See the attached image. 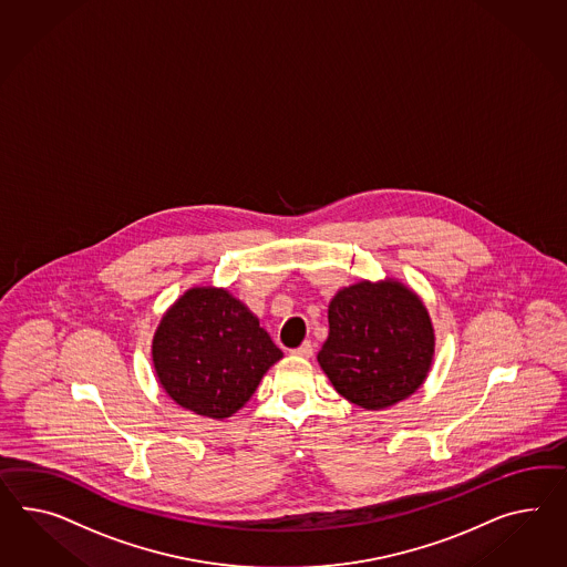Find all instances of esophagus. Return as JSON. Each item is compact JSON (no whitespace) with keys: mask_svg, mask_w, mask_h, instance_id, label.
Masks as SVG:
<instances>
[{"mask_svg":"<svg viewBox=\"0 0 567 567\" xmlns=\"http://www.w3.org/2000/svg\"><path fill=\"white\" fill-rule=\"evenodd\" d=\"M291 355H298V358H310L315 353V346L310 341H305L300 348L291 349Z\"/></svg>","mask_w":567,"mask_h":567,"instance_id":"34e87169","label":"esophagus"}]
</instances>
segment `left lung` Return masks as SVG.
Returning <instances> with one entry per match:
<instances>
[{
	"mask_svg": "<svg viewBox=\"0 0 567 567\" xmlns=\"http://www.w3.org/2000/svg\"><path fill=\"white\" fill-rule=\"evenodd\" d=\"M434 355L425 306L399 281H362L329 305L319 363L334 391L363 409H384L420 389Z\"/></svg>",
	"mask_w": 567,
	"mask_h": 567,
	"instance_id": "1",
	"label": "left lung"
}]
</instances>
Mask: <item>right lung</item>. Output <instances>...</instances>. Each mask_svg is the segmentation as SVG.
<instances>
[{"instance_id": "1", "label": "right lung", "mask_w": 567, "mask_h": 567, "mask_svg": "<svg viewBox=\"0 0 567 567\" xmlns=\"http://www.w3.org/2000/svg\"><path fill=\"white\" fill-rule=\"evenodd\" d=\"M257 317L226 290L193 288L162 317L152 358L162 389L197 415L224 420L281 360Z\"/></svg>"}]
</instances>
